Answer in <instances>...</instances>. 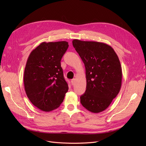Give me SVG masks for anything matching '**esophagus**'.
<instances>
[{
	"instance_id": "34e87169",
	"label": "esophagus",
	"mask_w": 146,
	"mask_h": 146,
	"mask_svg": "<svg viewBox=\"0 0 146 146\" xmlns=\"http://www.w3.org/2000/svg\"><path fill=\"white\" fill-rule=\"evenodd\" d=\"M71 83H72V85H74L75 83H76V79L73 78L72 80H71Z\"/></svg>"
}]
</instances>
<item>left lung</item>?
<instances>
[{"instance_id":"obj_1","label":"left lung","mask_w":146,"mask_h":146,"mask_svg":"<svg viewBox=\"0 0 146 146\" xmlns=\"http://www.w3.org/2000/svg\"><path fill=\"white\" fill-rule=\"evenodd\" d=\"M72 45L85 66L86 90L80 97L88 111H104L118 94L122 85V69L113 48L107 44L74 39Z\"/></svg>"}]
</instances>
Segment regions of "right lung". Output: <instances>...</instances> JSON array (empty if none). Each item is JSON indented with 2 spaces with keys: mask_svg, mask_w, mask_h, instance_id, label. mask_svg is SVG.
<instances>
[{
  "mask_svg": "<svg viewBox=\"0 0 146 146\" xmlns=\"http://www.w3.org/2000/svg\"><path fill=\"white\" fill-rule=\"evenodd\" d=\"M66 41L43 42L31 52L24 75L25 91L35 107L44 111L58 108L68 91L61 67Z\"/></svg>",
  "mask_w": 146,
  "mask_h": 146,
  "instance_id": "add662e5",
  "label": "right lung"
}]
</instances>
